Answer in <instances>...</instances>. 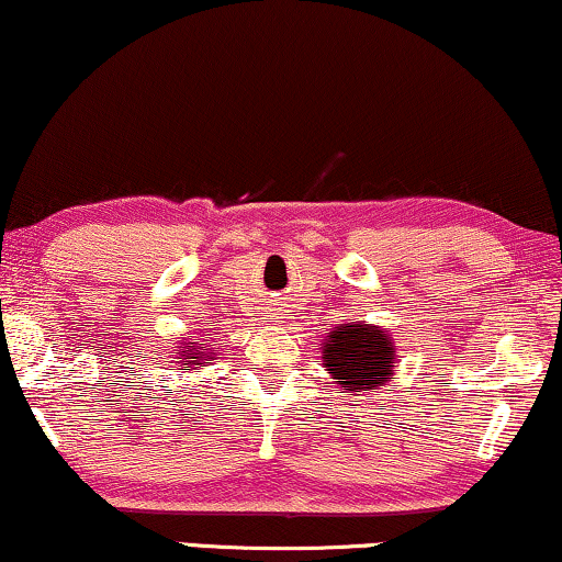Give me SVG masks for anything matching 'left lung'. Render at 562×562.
<instances>
[{
    "label": "left lung",
    "instance_id": "1",
    "mask_svg": "<svg viewBox=\"0 0 562 562\" xmlns=\"http://www.w3.org/2000/svg\"><path fill=\"white\" fill-rule=\"evenodd\" d=\"M396 346L389 330L366 323H342L323 342V368L340 393L361 396L366 391L381 389L393 375Z\"/></svg>",
    "mask_w": 562,
    "mask_h": 562
}]
</instances>
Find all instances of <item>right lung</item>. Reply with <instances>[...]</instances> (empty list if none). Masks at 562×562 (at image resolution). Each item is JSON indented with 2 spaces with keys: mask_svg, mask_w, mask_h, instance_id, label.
Listing matches in <instances>:
<instances>
[{
  "mask_svg": "<svg viewBox=\"0 0 562 562\" xmlns=\"http://www.w3.org/2000/svg\"><path fill=\"white\" fill-rule=\"evenodd\" d=\"M199 346H204V342H199ZM181 361H179V371L181 373H189V371H196V368L201 366V361H204L206 353L204 350H196L194 342H187L181 350Z\"/></svg>",
  "mask_w": 562,
  "mask_h": 562,
  "instance_id": "add662e5",
  "label": "right lung"
}]
</instances>
